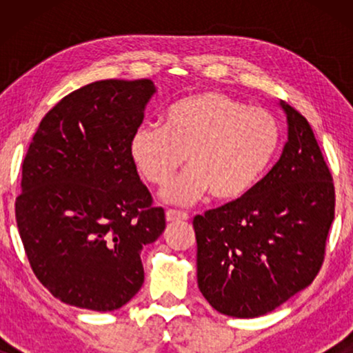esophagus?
Listing matches in <instances>:
<instances>
[{
    "instance_id": "34e87169",
    "label": "esophagus",
    "mask_w": 353,
    "mask_h": 353,
    "mask_svg": "<svg viewBox=\"0 0 353 353\" xmlns=\"http://www.w3.org/2000/svg\"><path fill=\"white\" fill-rule=\"evenodd\" d=\"M165 219H167V221H180V220H188V219H190V215H188L186 212L168 209L165 212Z\"/></svg>"
}]
</instances>
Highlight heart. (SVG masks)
<instances>
[{"mask_svg":"<svg viewBox=\"0 0 353 353\" xmlns=\"http://www.w3.org/2000/svg\"><path fill=\"white\" fill-rule=\"evenodd\" d=\"M281 141L276 117L220 91H204L173 103L163 125L144 123L130 139V156L154 186L168 185L185 159L190 168L163 196L191 204L210 191L219 201L248 194L272 163Z\"/></svg>","mask_w":353,"mask_h":353,"instance_id":"1","label":"heart"}]
</instances>
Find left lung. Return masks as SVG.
Wrapping results in <instances>:
<instances>
[{"label": "left lung", "instance_id": "8db88e82", "mask_svg": "<svg viewBox=\"0 0 353 353\" xmlns=\"http://www.w3.org/2000/svg\"><path fill=\"white\" fill-rule=\"evenodd\" d=\"M281 105L288 143L279 161L248 194L192 220L197 284L228 316L274 310L312 284L325 260L334 183L310 123Z\"/></svg>", "mask_w": 353, "mask_h": 353}]
</instances>
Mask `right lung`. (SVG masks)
I'll return each instance as SVG.
<instances>
[{
  "label": "right lung",
  "mask_w": 353,
  "mask_h": 353,
  "mask_svg": "<svg viewBox=\"0 0 353 353\" xmlns=\"http://www.w3.org/2000/svg\"><path fill=\"white\" fill-rule=\"evenodd\" d=\"M154 91L148 79L81 86L43 117L28 146L19 234L38 281L69 305H125L144 281L139 254L165 230L130 156Z\"/></svg>",
  "instance_id": "right-lung-1"
}]
</instances>
